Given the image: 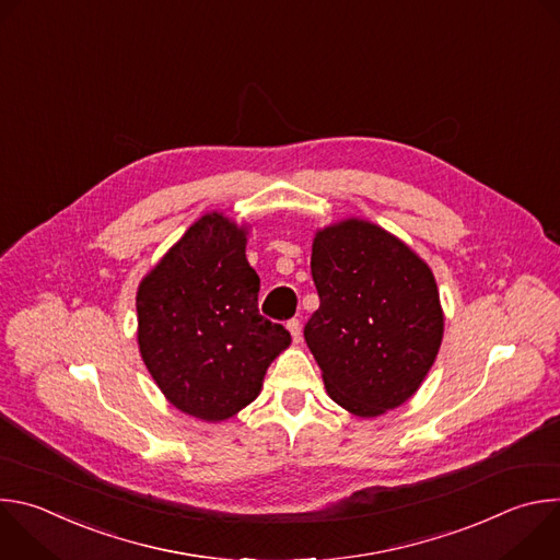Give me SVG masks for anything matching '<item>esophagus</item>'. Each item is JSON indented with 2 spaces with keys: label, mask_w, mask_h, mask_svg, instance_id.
Masks as SVG:
<instances>
[{
  "label": "esophagus",
  "mask_w": 560,
  "mask_h": 560,
  "mask_svg": "<svg viewBox=\"0 0 560 560\" xmlns=\"http://www.w3.org/2000/svg\"><path fill=\"white\" fill-rule=\"evenodd\" d=\"M288 332H290L294 343L301 341V324H299V318H292V322H288Z\"/></svg>",
  "instance_id": "esophagus-1"
}]
</instances>
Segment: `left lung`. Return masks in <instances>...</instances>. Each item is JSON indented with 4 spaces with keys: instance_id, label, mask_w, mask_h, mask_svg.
<instances>
[{
    "instance_id": "obj_1",
    "label": "left lung",
    "mask_w": 560,
    "mask_h": 560,
    "mask_svg": "<svg viewBox=\"0 0 560 560\" xmlns=\"http://www.w3.org/2000/svg\"><path fill=\"white\" fill-rule=\"evenodd\" d=\"M318 310L303 330L335 404L361 419L404 406L443 341L432 268L396 234L348 217L312 238Z\"/></svg>"
}]
</instances>
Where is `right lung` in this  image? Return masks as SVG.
<instances>
[{
    "label": "right lung",
    "instance_id": "1",
    "mask_svg": "<svg viewBox=\"0 0 560 560\" xmlns=\"http://www.w3.org/2000/svg\"><path fill=\"white\" fill-rule=\"evenodd\" d=\"M250 223L199 217L137 288L139 354L168 404L219 423L250 406L290 332L259 314Z\"/></svg>",
    "mask_w": 560,
    "mask_h": 560
}]
</instances>
